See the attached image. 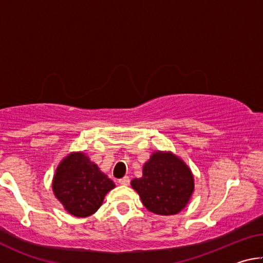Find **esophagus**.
Wrapping results in <instances>:
<instances>
[{
    "label": "esophagus",
    "instance_id": "34e87169",
    "mask_svg": "<svg viewBox=\"0 0 263 263\" xmlns=\"http://www.w3.org/2000/svg\"><path fill=\"white\" fill-rule=\"evenodd\" d=\"M119 184H122V185H128L130 184V177L128 176H124V177H122V179H119Z\"/></svg>",
    "mask_w": 263,
    "mask_h": 263
}]
</instances>
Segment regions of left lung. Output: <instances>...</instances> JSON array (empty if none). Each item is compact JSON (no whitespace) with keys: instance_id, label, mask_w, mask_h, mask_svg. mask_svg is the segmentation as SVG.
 I'll return each instance as SVG.
<instances>
[{"instance_id":"8db88e82","label":"left lung","mask_w":263,"mask_h":263,"mask_svg":"<svg viewBox=\"0 0 263 263\" xmlns=\"http://www.w3.org/2000/svg\"><path fill=\"white\" fill-rule=\"evenodd\" d=\"M131 185L148 211L169 216L179 213L189 202L194 177L174 154L157 152L145 163L141 179H133Z\"/></svg>"}]
</instances>
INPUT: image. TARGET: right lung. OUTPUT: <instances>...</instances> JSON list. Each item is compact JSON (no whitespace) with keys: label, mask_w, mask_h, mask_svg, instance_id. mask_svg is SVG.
Returning <instances> with one entry per match:
<instances>
[{"label":"right lung","mask_w":263,"mask_h":263,"mask_svg":"<svg viewBox=\"0 0 263 263\" xmlns=\"http://www.w3.org/2000/svg\"><path fill=\"white\" fill-rule=\"evenodd\" d=\"M52 186L70 215L88 217L102 205L115 183L84 153H72L57 168Z\"/></svg>","instance_id":"right-lung-1"}]
</instances>
